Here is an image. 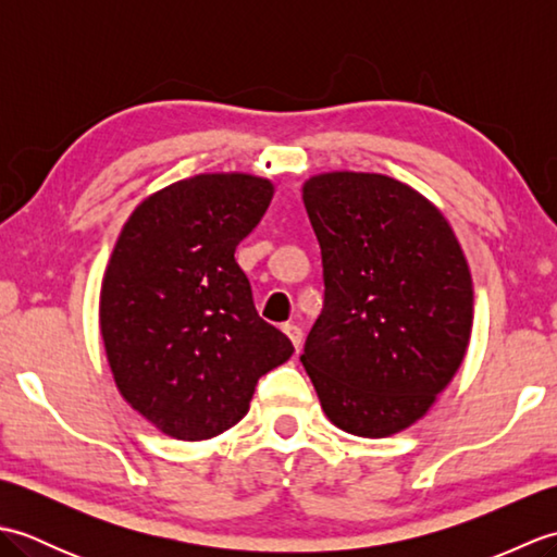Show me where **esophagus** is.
<instances>
[{"label":"esophagus","mask_w":557,"mask_h":557,"mask_svg":"<svg viewBox=\"0 0 557 557\" xmlns=\"http://www.w3.org/2000/svg\"><path fill=\"white\" fill-rule=\"evenodd\" d=\"M282 330H285V335L292 339V345L299 349V347H301V339H304L301 327L294 325V323H285V325H282Z\"/></svg>","instance_id":"obj_1"}]
</instances>
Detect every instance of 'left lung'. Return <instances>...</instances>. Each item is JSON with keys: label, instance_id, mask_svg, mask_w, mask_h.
<instances>
[{"label": "left lung", "instance_id": "8db88e82", "mask_svg": "<svg viewBox=\"0 0 557 557\" xmlns=\"http://www.w3.org/2000/svg\"><path fill=\"white\" fill-rule=\"evenodd\" d=\"M304 206L325 282L304 369L337 429L405 431L465 359L474 321L467 258L443 212L385 174L311 176Z\"/></svg>", "mask_w": 557, "mask_h": 557}]
</instances>
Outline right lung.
Masks as SVG:
<instances>
[{"label":"right lung","instance_id":"obj_1","mask_svg":"<svg viewBox=\"0 0 557 557\" xmlns=\"http://www.w3.org/2000/svg\"><path fill=\"white\" fill-rule=\"evenodd\" d=\"M270 198L272 184L251 174L176 182L132 212L104 270L100 333L114 383L180 441L242 421L258 377L294 351L258 315L234 258Z\"/></svg>","mask_w":557,"mask_h":557}]
</instances>
